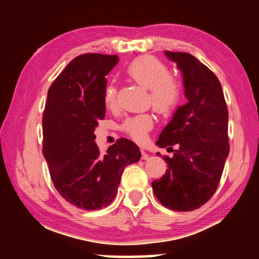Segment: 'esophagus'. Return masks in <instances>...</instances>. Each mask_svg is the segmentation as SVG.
I'll list each match as a JSON object with an SVG mask.
<instances>
[{
	"mask_svg": "<svg viewBox=\"0 0 259 259\" xmlns=\"http://www.w3.org/2000/svg\"><path fill=\"white\" fill-rule=\"evenodd\" d=\"M140 153H142V160H148V159H150V155H148L147 153L144 151V150L140 151Z\"/></svg>",
	"mask_w": 259,
	"mask_h": 259,
	"instance_id": "esophagus-1",
	"label": "esophagus"
}]
</instances>
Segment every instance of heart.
I'll return each mask as SVG.
<instances>
[{
  "instance_id": "b5f03b06",
  "label": "heart",
  "mask_w": 259,
  "mask_h": 259,
  "mask_svg": "<svg viewBox=\"0 0 259 259\" xmlns=\"http://www.w3.org/2000/svg\"><path fill=\"white\" fill-rule=\"evenodd\" d=\"M130 78L148 89L153 108L160 114H168L177 106L181 99L182 87L176 77L170 75L168 66L153 56H142L131 61L125 68ZM104 102L106 107L113 108L116 103V88L113 83L105 88ZM153 126V119L148 114L126 119L121 129L136 142L145 140L148 130Z\"/></svg>"
}]
</instances>
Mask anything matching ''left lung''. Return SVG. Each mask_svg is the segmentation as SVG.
<instances>
[{
  "mask_svg": "<svg viewBox=\"0 0 259 259\" xmlns=\"http://www.w3.org/2000/svg\"><path fill=\"white\" fill-rule=\"evenodd\" d=\"M164 55L182 72L187 103L177 107L157 139L159 147L178 148L172 157L164 156L168 169L152 187L164 207L191 211L211 198L221 181L230 152L229 111L221 82L207 66L186 52Z\"/></svg>",
  "mask_w": 259,
  "mask_h": 259,
  "instance_id": "left-lung-1",
  "label": "left lung"
}]
</instances>
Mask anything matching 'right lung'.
Returning <instances> with one entry per match:
<instances>
[{
    "instance_id": "1",
    "label": "right lung",
    "mask_w": 259,
    "mask_h": 259,
    "mask_svg": "<svg viewBox=\"0 0 259 259\" xmlns=\"http://www.w3.org/2000/svg\"><path fill=\"white\" fill-rule=\"evenodd\" d=\"M119 63L113 55L85 54L69 63L48 91L43 113V155L56 190L77 208L102 209L112 202L128 164L139 161V147L119 139L102 155L95 142L106 113V76Z\"/></svg>"
}]
</instances>
